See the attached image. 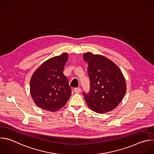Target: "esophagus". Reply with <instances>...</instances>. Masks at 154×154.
I'll use <instances>...</instances> for the list:
<instances>
[{"label":"esophagus","instance_id":"1","mask_svg":"<svg viewBox=\"0 0 154 154\" xmlns=\"http://www.w3.org/2000/svg\"><path fill=\"white\" fill-rule=\"evenodd\" d=\"M74 91L75 93H80L81 92V88H74Z\"/></svg>","mask_w":154,"mask_h":154}]
</instances>
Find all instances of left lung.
Instances as JSON below:
<instances>
[{
    "label": "left lung",
    "mask_w": 154,
    "mask_h": 154,
    "mask_svg": "<svg viewBox=\"0 0 154 154\" xmlns=\"http://www.w3.org/2000/svg\"><path fill=\"white\" fill-rule=\"evenodd\" d=\"M90 77L89 94L83 93L89 108L97 113H105L115 109L122 100L127 90L126 82L118 66L108 58L91 52L83 54Z\"/></svg>",
    "instance_id": "obj_1"
}]
</instances>
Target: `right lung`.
<instances>
[{
    "label": "right lung",
    "mask_w": 154,
    "mask_h": 154,
    "mask_svg": "<svg viewBox=\"0 0 154 154\" xmlns=\"http://www.w3.org/2000/svg\"><path fill=\"white\" fill-rule=\"evenodd\" d=\"M68 54L49 58L33 72L30 82V92L35 104L45 110L54 112L67 103L71 89L63 69Z\"/></svg>",
    "instance_id": "right-lung-1"
}]
</instances>
